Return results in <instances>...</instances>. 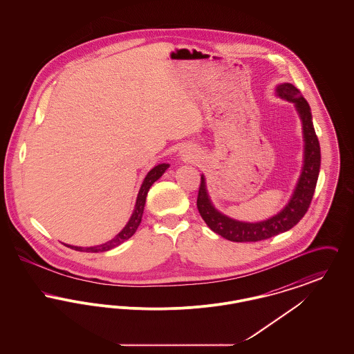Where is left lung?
Segmentation results:
<instances>
[{
	"label": "left lung",
	"mask_w": 354,
	"mask_h": 354,
	"mask_svg": "<svg viewBox=\"0 0 354 354\" xmlns=\"http://www.w3.org/2000/svg\"><path fill=\"white\" fill-rule=\"evenodd\" d=\"M276 93L280 98L295 103L299 117L301 119L304 135V165L301 175L286 207L277 215L257 223L240 221L228 218L227 215L219 212L208 196L205 178L202 175L196 202L199 214L214 232L231 241H259L289 231L303 219L316 189L320 172L321 152L320 143L312 122L310 107L301 95L300 90L292 84H279Z\"/></svg>",
	"instance_id": "obj_1"
}]
</instances>
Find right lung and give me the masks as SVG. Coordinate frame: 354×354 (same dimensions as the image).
I'll return each instance as SVG.
<instances>
[{
	"label": "right lung",
	"mask_w": 354,
	"mask_h": 354,
	"mask_svg": "<svg viewBox=\"0 0 354 354\" xmlns=\"http://www.w3.org/2000/svg\"><path fill=\"white\" fill-rule=\"evenodd\" d=\"M169 165H167V163H162V165L155 166L151 171H149V174L143 179L142 185H140V189L138 192L134 212H133L131 218L127 221L124 228L114 239L109 240L104 244L94 245V247H77V245H68V244H65V245L68 247V248H71V250L81 251V252H104V251H110V250L118 247L122 243L129 240L131 236L134 235L135 231L138 230V227H139V224L142 221V215H143V209H145V204H146V196H147V192H149L150 187L166 172V169H169Z\"/></svg>",
	"instance_id": "right-lung-1"
}]
</instances>
